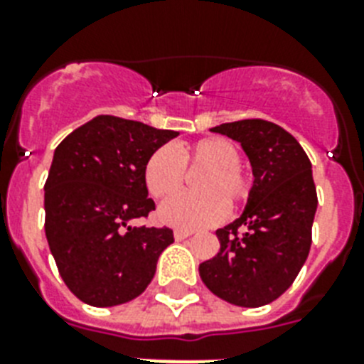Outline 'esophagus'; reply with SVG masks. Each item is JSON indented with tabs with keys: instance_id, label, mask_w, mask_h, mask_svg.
Segmentation results:
<instances>
[{
	"instance_id": "obj_1",
	"label": "esophagus",
	"mask_w": 364,
	"mask_h": 364,
	"mask_svg": "<svg viewBox=\"0 0 364 364\" xmlns=\"http://www.w3.org/2000/svg\"><path fill=\"white\" fill-rule=\"evenodd\" d=\"M173 236H176L177 242H181V240L188 238V236H193V230H183V228H177L176 232H173Z\"/></svg>"
}]
</instances>
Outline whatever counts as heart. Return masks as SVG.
<instances>
[{
	"label": "heart",
	"mask_w": 364,
	"mask_h": 364,
	"mask_svg": "<svg viewBox=\"0 0 364 364\" xmlns=\"http://www.w3.org/2000/svg\"><path fill=\"white\" fill-rule=\"evenodd\" d=\"M204 168L196 177V193H181L160 205L159 219L171 227H208L221 221L227 202L240 205L249 198L253 179L240 166V151L227 137H204L173 149L162 145L147 159L143 177L151 196L168 198L181 188L185 170Z\"/></svg>",
	"instance_id": "1"
}]
</instances>
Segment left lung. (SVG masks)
Listing matches in <instances>:
<instances>
[{
  "mask_svg": "<svg viewBox=\"0 0 364 364\" xmlns=\"http://www.w3.org/2000/svg\"><path fill=\"white\" fill-rule=\"evenodd\" d=\"M211 130L242 143L255 183L242 217L215 232L221 249L200 264V277L219 299L259 308L293 285L310 253L317 210L311 162L274 122L245 119Z\"/></svg>",
  "mask_w": 364,
  "mask_h": 364,
  "instance_id": "1",
  "label": "left lung"
}]
</instances>
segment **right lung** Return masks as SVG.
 I'll use <instances>...</instances> for the list:
<instances>
[{
	"label": "right lung",
	"mask_w": 364,
	"mask_h": 364,
	"mask_svg": "<svg viewBox=\"0 0 364 364\" xmlns=\"http://www.w3.org/2000/svg\"><path fill=\"white\" fill-rule=\"evenodd\" d=\"M179 136L100 115L54 151L45 183V234L58 272L77 299L96 308L124 304L147 289L173 230L147 219V159Z\"/></svg>",
	"instance_id": "add662e5"
}]
</instances>
